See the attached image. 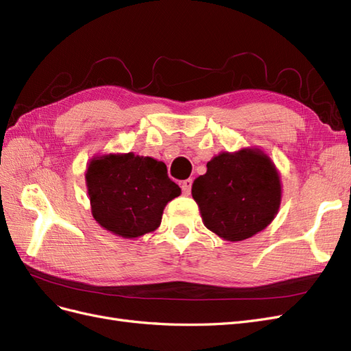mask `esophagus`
I'll return each instance as SVG.
<instances>
[{
  "instance_id": "34e87169",
  "label": "esophagus",
  "mask_w": 351,
  "mask_h": 351,
  "mask_svg": "<svg viewBox=\"0 0 351 351\" xmlns=\"http://www.w3.org/2000/svg\"><path fill=\"white\" fill-rule=\"evenodd\" d=\"M192 184H193V180L192 178H187V180H184V182L180 183V186H182V190H183L184 195L190 193V190H192Z\"/></svg>"
}]
</instances>
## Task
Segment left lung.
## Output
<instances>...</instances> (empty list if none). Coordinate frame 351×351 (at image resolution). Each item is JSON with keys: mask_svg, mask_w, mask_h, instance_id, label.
I'll return each instance as SVG.
<instances>
[{"mask_svg": "<svg viewBox=\"0 0 351 351\" xmlns=\"http://www.w3.org/2000/svg\"><path fill=\"white\" fill-rule=\"evenodd\" d=\"M192 196L208 230L227 241H241L267 228L281 205V178L259 147L221 152L206 164Z\"/></svg>", "mask_w": 351, "mask_h": 351, "instance_id": "8db88e82", "label": "left lung"}]
</instances>
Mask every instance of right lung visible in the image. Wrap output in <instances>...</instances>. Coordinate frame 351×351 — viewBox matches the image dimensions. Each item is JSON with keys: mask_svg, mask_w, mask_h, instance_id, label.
Returning a JSON list of instances; mask_svg holds the SVG:
<instances>
[{"mask_svg": "<svg viewBox=\"0 0 351 351\" xmlns=\"http://www.w3.org/2000/svg\"><path fill=\"white\" fill-rule=\"evenodd\" d=\"M84 178L95 221L123 239L155 231L168 202L182 193L162 161L133 152L93 156Z\"/></svg>", "mask_w": 351, "mask_h": 351, "instance_id": "right-lung-1", "label": "right lung"}]
</instances>
